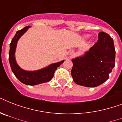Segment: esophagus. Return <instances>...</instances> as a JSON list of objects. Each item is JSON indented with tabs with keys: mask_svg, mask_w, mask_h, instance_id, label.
<instances>
[{
	"mask_svg": "<svg viewBox=\"0 0 122 122\" xmlns=\"http://www.w3.org/2000/svg\"><path fill=\"white\" fill-rule=\"evenodd\" d=\"M73 54H74L73 51H70V55L73 56Z\"/></svg>",
	"mask_w": 122,
	"mask_h": 122,
	"instance_id": "esophagus-1",
	"label": "esophagus"
}]
</instances>
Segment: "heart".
<instances>
[{"mask_svg":"<svg viewBox=\"0 0 122 122\" xmlns=\"http://www.w3.org/2000/svg\"><path fill=\"white\" fill-rule=\"evenodd\" d=\"M89 37H90V35H84L83 36V38L84 39H88Z\"/></svg>","mask_w":122,"mask_h":122,"instance_id":"heart-1","label":"heart"}]
</instances>
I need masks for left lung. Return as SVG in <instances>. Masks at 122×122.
I'll list each match as a JSON object with an SVG mask.
<instances>
[{
	"label": "left lung",
	"instance_id": "obj_1",
	"mask_svg": "<svg viewBox=\"0 0 122 122\" xmlns=\"http://www.w3.org/2000/svg\"><path fill=\"white\" fill-rule=\"evenodd\" d=\"M97 42L85 53L72 59L71 71L73 81L79 85L95 87L108 80L115 67V49L113 40L101 31Z\"/></svg>",
	"mask_w": 122,
	"mask_h": 122
}]
</instances>
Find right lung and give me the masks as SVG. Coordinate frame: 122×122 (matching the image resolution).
<instances>
[{
  "mask_svg": "<svg viewBox=\"0 0 122 122\" xmlns=\"http://www.w3.org/2000/svg\"><path fill=\"white\" fill-rule=\"evenodd\" d=\"M29 28H30V26H28L16 32L10 44L9 60L12 72L18 80L26 85H36L40 83L48 82L51 80L57 67H59L65 60H62L57 63H52L47 66L37 70L27 71L22 69L16 62L15 52L18 41L22 35L26 32Z\"/></svg>",
  "mask_w": 122,
  "mask_h": 122,
  "instance_id": "add662e5",
  "label": "right lung"
}]
</instances>
